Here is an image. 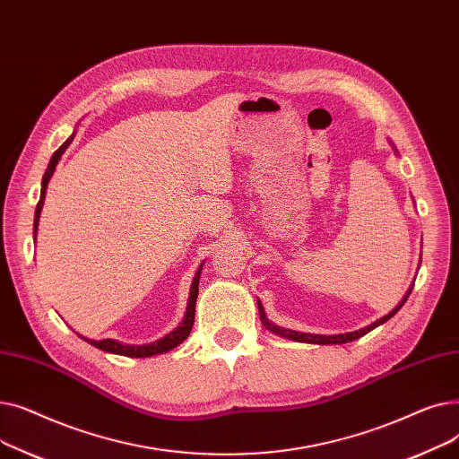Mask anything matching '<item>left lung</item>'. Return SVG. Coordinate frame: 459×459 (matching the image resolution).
<instances>
[{
  "label": "left lung",
  "mask_w": 459,
  "mask_h": 459,
  "mask_svg": "<svg viewBox=\"0 0 459 459\" xmlns=\"http://www.w3.org/2000/svg\"><path fill=\"white\" fill-rule=\"evenodd\" d=\"M389 143H391V147L394 149V152L398 154V151H396V147L393 144V141H389ZM411 290H413V284L409 286V290L405 292V296L402 298V301H400V303H398V305L389 312V315H385L383 318L376 320L374 324H370V325H367V327H363V329L351 331V333H341V334H312V333H299V331H292V329L279 327V325H275L273 322H270V320H268V316H266V310H264V307H262L260 299H256V303H258V315H260L262 325L266 327L268 331H272V333H275V334L282 336V339H290V341H296V342H307V344H346V342H353V341L360 339V336L367 334V333H368V331H372L374 327H377V325L385 324L387 320H391V318L396 315V312L403 307V303L407 301V298H409V294H411Z\"/></svg>",
  "instance_id": "8db88e82"
}]
</instances>
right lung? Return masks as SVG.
<instances>
[{
    "mask_svg": "<svg viewBox=\"0 0 459 459\" xmlns=\"http://www.w3.org/2000/svg\"><path fill=\"white\" fill-rule=\"evenodd\" d=\"M72 139H74V134H72L61 147L54 152L50 163H48V169L46 173L42 177V184H40V199H39V204H37V210H35V223H33V238L37 239V230H39V217H40V210H42V204H44V197H46V189H48V182H50L54 171H56V165L59 163L63 152L68 149V144L72 143ZM201 270H203V264L199 266L195 277H193V282H191V290H189V298H187V307H186V315H184V320L178 324L177 329H173L171 333H167L163 339L160 341H154L151 344H123L118 341H113V339H104V341H92V339H85V336H82V339L89 344H92L94 348H99L102 351H108V353H117V355H125V357H135V359H143V357H152V355H158V353H167L171 351L173 348H177L178 344H182L189 333H191V327H193V322H195V303H197V294H199V279H201Z\"/></svg>",
    "mask_w": 459,
    "mask_h": 459,
    "instance_id": "obj_1",
    "label": "right lung"
}]
</instances>
